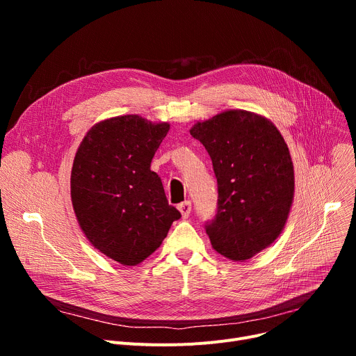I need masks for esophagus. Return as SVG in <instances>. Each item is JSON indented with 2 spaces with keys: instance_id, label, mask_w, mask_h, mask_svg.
<instances>
[{
  "instance_id": "1",
  "label": "esophagus",
  "mask_w": 356,
  "mask_h": 356,
  "mask_svg": "<svg viewBox=\"0 0 356 356\" xmlns=\"http://www.w3.org/2000/svg\"><path fill=\"white\" fill-rule=\"evenodd\" d=\"M177 209L180 211L183 218H189L191 212H192V202L191 200H184L180 204H177Z\"/></svg>"
}]
</instances>
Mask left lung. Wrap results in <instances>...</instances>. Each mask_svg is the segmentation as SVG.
Listing matches in <instances>:
<instances>
[{
	"instance_id": "1",
	"label": "left lung",
	"mask_w": 356,
	"mask_h": 356,
	"mask_svg": "<svg viewBox=\"0 0 356 356\" xmlns=\"http://www.w3.org/2000/svg\"><path fill=\"white\" fill-rule=\"evenodd\" d=\"M191 136L211 156L218 207L204 223L212 247L244 261L282 234L294 195L289 147L267 118L248 111H225L197 122Z\"/></svg>"
}]
</instances>
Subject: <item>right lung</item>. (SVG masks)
<instances>
[{
  "label": "right lung",
  "mask_w": 356,
  "mask_h": 356,
  "mask_svg": "<svg viewBox=\"0 0 356 356\" xmlns=\"http://www.w3.org/2000/svg\"><path fill=\"white\" fill-rule=\"evenodd\" d=\"M168 129L138 115L105 120L74 156L70 196L79 225L93 247L122 266L152 255L181 216L149 170Z\"/></svg>",
  "instance_id": "add662e5"
}]
</instances>
